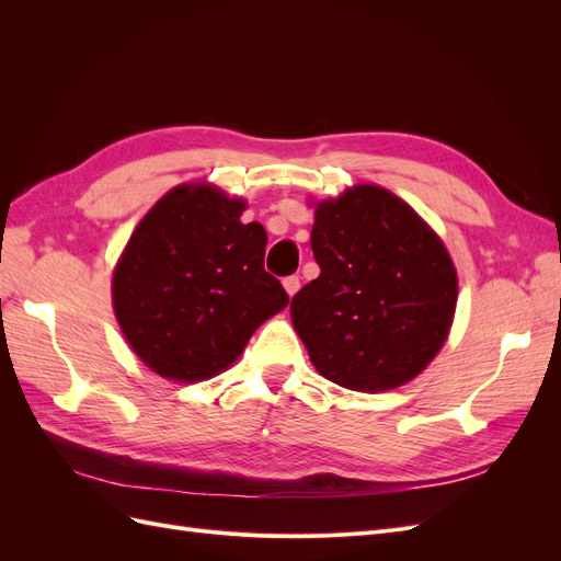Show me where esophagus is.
<instances>
[{"label": "esophagus", "instance_id": "1", "mask_svg": "<svg viewBox=\"0 0 561 561\" xmlns=\"http://www.w3.org/2000/svg\"><path fill=\"white\" fill-rule=\"evenodd\" d=\"M283 285H285V290H287V295L290 297H295L297 295V290H299V276H287L285 280H283Z\"/></svg>", "mask_w": 561, "mask_h": 561}]
</instances>
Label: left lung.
<instances>
[{"instance_id": "obj_1", "label": "left lung", "mask_w": 561, "mask_h": 561, "mask_svg": "<svg viewBox=\"0 0 561 561\" xmlns=\"http://www.w3.org/2000/svg\"><path fill=\"white\" fill-rule=\"evenodd\" d=\"M311 248L320 276L293 297L290 316L316 369L367 393L414 379L456 309L443 241L396 194L360 184L318 203Z\"/></svg>"}]
</instances>
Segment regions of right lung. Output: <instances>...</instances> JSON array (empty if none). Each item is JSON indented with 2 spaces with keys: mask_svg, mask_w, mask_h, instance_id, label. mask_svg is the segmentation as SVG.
<instances>
[{
  "mask_svg": "<svg viewBox=\"0 0 561 561\" xmlns=\"http://www.w3.org/2000/svg\"><path fill=\"white\" fill-rule=\"evenodd\" d=\"M243 208L208 184L175 186L145 215L116 264L118 325L165 379L215 377L290 301L264 268L266 231L243 225Z\"/></svg>",
  "mask_w": 561,
  "mask_h": 561,
  "instance_id": "obj_1",
  "label": "right lung"
}]
</instances>
